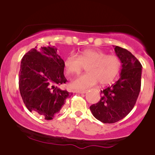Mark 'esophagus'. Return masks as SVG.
I'll return each instance as SVG.
<instances>
[{
	"label": "esophagus",
	"mask_w": 155,
	"mask_h": 155,
	"mask_svg": "<svg viewBox=\"0 0 155 155\" xmlns=\"http://www.w3.org/2000/svg\"><path fill=\"white\" fill-rule=\"evenodd\" d=\"M87 90H76V92L77 93H80V94H85L86 93Z\"/></svg>",
	"instance_id": "1"
}]
</instances>
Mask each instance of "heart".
<instances>
[{"label":"heart","instance_id":"obj_1","mask_svg":"<svg viewBox=\"0 0 155 155\" xmlns=\"http://www.w3.org/2000/svg\"><path fill=\"white\" fill-rule=\"evenodd\" d=\"M87 65V73L81 75L71 82V87L76 89H84L93 86L97 82L105 85L112 82L119 72L121 61L114 54H107L101 50L85 49L76 55L71 54L64 62L65 72L69 75L78 74Z\"/></svg>","mask_w":155,"mask_h":155}]
</instances>
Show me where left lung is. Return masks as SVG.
<instances>
[{"label":"left lung","mask_w":155,"mask_h":155,"mask_svg":"<svg viewBox=\"0 0 155 155\" xmlns=\"http://www.w3.org/2000/svg\"><path fill=\"white\" fill-rule=\"evenodd\" d=\"M121 62L120 78L115 84L101 91V100L90 107L94 116L101 122L112 124L123 119L135 106L141 88L142 64L129 51L115 46Z\"/></svg>","instance_id":"obj_1"}]
</instances>
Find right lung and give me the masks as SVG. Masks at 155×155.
I'll return each instance as SVG.
<instances>
[{"label": "right lung", "mask_w": 155, "mask_h": 155, "mask_svg": "<svg viewBox=\"0 0 155 155\" xmlns=\"http://www.w3.org/2000/svg\"><path fill=\"white\" fill-rule=\"evenodd\" d=\"M64 62L57 48L50 45L31 48L21 59L18 86L23 102L30 112L46 120L53 119L71 96L58 87L68 81Z\"/></svg>", "instance_id": "obj_1"}]
</instances>
